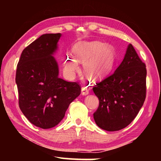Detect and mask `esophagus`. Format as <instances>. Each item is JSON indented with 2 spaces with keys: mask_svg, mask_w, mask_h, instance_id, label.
<instances>
[{
  "mask_svg": "<svg viewBox=\"0 0 161 161\" xmlns=\"http://www.w3.org/2000/svg\"><path fill=\"white\" fill-rule=\"evenodd\" d=\"M89 94V89L86 86L81 87V94L82 95H87Z\"/></svg>",
  "mask_w": 161,
  "mask_h": 161,
  "instance_id": "obj_1",
  "label": "esophagus"
}]
</instances>
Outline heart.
<instances>
[{"instance_id": "b5f03b06", "label": "heart", "mask_w": 161, "mask_h": 161, "mask_svg": "<svg viewBox=\"0 0 161 161\" xmlns=\"http://www.w3.org/2000/svg\"><path fill=\"white\" fill-rule=\"evenodd\" d=\"M75 58L67 56L64 72L72 77L79 70L78 62L84 63V74L90 79H98L112 69L116 61V49L112 45L100 41L79 42L74 47Z\"/></svg>"}]
</instances>
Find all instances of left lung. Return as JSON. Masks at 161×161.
<instances>
[{"mask_svg": "<svg viewBox=\"0 0 161 161\" xmlns=\"http://www.w3.org/2000/svg\"><path fill=\"white\" fill-rule=\"evenodd\" d=\"M146 74L145 63L130 44L115 72L92 89L99 101L94 113L98 126L116 131L131 123L146 99Z\"/></svg>", "mask_w": 161, "mask_h": 161, "instance_id": "obj_1", "label": "left lung"}]
</instances>
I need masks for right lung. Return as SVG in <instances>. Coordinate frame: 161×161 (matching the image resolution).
Returning a JSON list of instances; mask_svg holds the SVG:
<instances>
[{
	"instance_id": "right-lung-1",
	"label": "right lung",
	"mask_w": 161,
	"mask_h": 161,
	"mask_svg": "<svg viewBox=\"0 0 161 161\" xmlns=\"http://www.w3.org/2000/svg\"><path fill=\"white\" fill-rule=\"evenodd\" d=\"M60 37L45 34L35 40L22 52L16 69L19 107L31 124L43 129L57 126L81 93L79 83L58 77L53 54Z\"/></svg>"
}]
</instances>
